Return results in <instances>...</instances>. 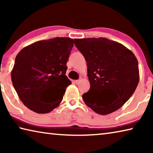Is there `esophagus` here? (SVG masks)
<instances>
[{"label":"esophagus","instance_id":"34e87169","mask_svg":"<svg viewBox=\"0 0 153 153\" xmlns=\"http://www.w3.org/2000/svg\"><path fill=\"white\" fill-rule=\"evenodd\" d=\"M82 80V78H79V79H77V80H76V81H75V83H76V84H79V83H80V82H81Z\"/></svg>","mask_w":153,"mask_h":153}]
</instances>
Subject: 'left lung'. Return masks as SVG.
Masks as SVG:
<instances>
[{
  "mask_svg": "<svg viewBox=\"0 0 153 153\" xmlns=\"http://www.w3.org/2000/svg\"><path fill=\"white\" fill-rule=\"evenodd\" d=\"M74 44L87 62L90 88L82 95L85 104L100 115L117 111L138 86L139 69L135 55L121 44L105 38L74 39ZM107 91L116 98L105 105L102 97Z\"/></svg>",
  "mask_w": 153,
  "mask_h": 153,
  "instance_id": "8db88e82",
  "label": "left lung"
}]
</instances>
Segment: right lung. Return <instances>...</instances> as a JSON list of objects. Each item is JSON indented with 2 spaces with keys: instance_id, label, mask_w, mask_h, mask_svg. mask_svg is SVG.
Returning a JSON list of instances; mask_svg holds the SVG:
<instances>
[{
  "instance_id": "right-lung-1",
  "label": "right lung",
  "mask_w": 153,
  "mask_h": 153,
  "mask_svg": "<svg viewBox=\"0 0 153 153\" xmlns=\"http://www.w3.org/2000/svg\"><path fill=\"white\" fill-rule=\"evenodd\" d=\"M74 46L69 38L40 40L23 48L15 58L13 85L25 107L47 113L60 104L71 84L65 75Z\"/></svg>"
}]
</instances>
